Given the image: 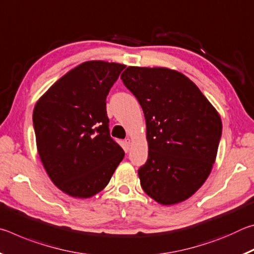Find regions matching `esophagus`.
Returning <instances> with one entry per match:
<instances>
[{
	"label": "esophagus",
	"instance_id": "obj_1",
	"mask_svg": "<svg viewBox=\"0 0 254 254\" xmlns=\"http://www.w3.org/2000/svg\"><path fill=\"white\" fill-rule=\"evenodd\" d=\"M124 143H126V147L128 149V148H130L131 143H132V140L130 139V137H127L126 141H124Z\"/></svg>",
	"mask_w": 254,
	"mask_h": 254
}]
</instances>
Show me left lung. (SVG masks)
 <instances>
[{"mask_svg": "<svg viewBox=\"0 0 254 254\" xmlns=\"http://www.w3.org/2000/svg\"><path fill=\"white\" fill-rule=\"evenodd\" d=\"M121 79L142 107L148 160L137 171L145 194L161 205L188 199L210 174L222 120L199 88L177 70L127 67Z\"/></svg>", "mask_w": 254, "mask_h": 254, "instance_id": "8db88e82", "label": "left lung"}]
</instances>
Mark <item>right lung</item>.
I'll return each mask as SVG.
<instances>
[{
    "label": "right lung",
    "instance_id": "add662e5",
    "mask_svg": "<svg viewBox=\"0 0 254 254\" xmlns=\"http://www.w3.org/2000/svg\"><path fill=\"white\" fill-rule=\"evenodd\" d=\"M126 65L91 60L59 78L34 105L42 165L56 186L89 198L109 184L124 151L110 135L106 96Z\"/></svg>",
    "mask_w": 254,
    "mask_h": 254
}]
</instances>
